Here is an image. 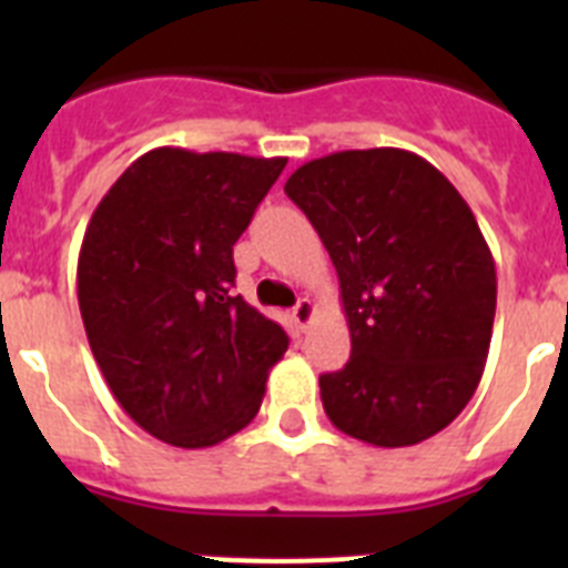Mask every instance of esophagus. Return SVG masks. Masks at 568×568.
<instances>
[{"label":"esophagus","mask_w":568,"mask_h":568,"mask_svg":"<svg viewBox=\"0 0 568 568\" xmlns=\"http://www.w3.org/2000/svg\"><path fill=\"white\" fill-rule=\"evenodd\" d=\"M315 318V304L310 298H301L293 307V321L298 329H307Z\"/></svg>","instance_id":"1"}]
</instances>
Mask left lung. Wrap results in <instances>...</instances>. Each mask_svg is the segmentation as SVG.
I'll return each instance as SVG.
<instances>
[{
  "mask_svg": "<svg viewBox=\"0 0 568 568\" xmlns=\"http://www.w3.org/2000/svg\"><path fill=\"white\" fill-rule=\"evenodd\" d=\"M284 193L333 258L353 341L344 369L318 381L327 418L384 449L433 438L478 389L498 304L469 204L400 148L321 155Z\"/></svg>",
  "mask_w": 568,
  "mask_h": 568,
  "instance_id": "8db88e82",
  "label": "left lung"
}]
</instances>
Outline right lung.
<instances>
[{
	"label": "right lung",
	"mask_w": 568,
	"mask_h": 568,
	"mask_svg": "<svg viewBox=\"0 0 568 568\" xmlns=\"http://www.w3.org/2000/svg\"><path fill=\"white\" fill-rule=\"evenodd\" d=\"M287 159L155 148L90 215L77 287L90 349L144 433L204 449L258 415L287 333L233 295V244Z\"/></svg>",
	"instance_id": "1"
}]
</instances>
